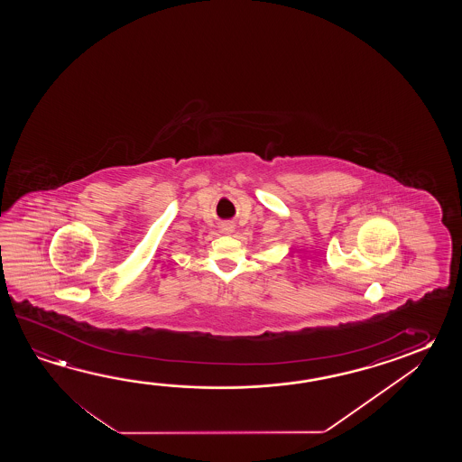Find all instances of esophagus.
<instances>
[{
    "label": "esophagus",
    "mask_w": 462,
    "mask_h": 462,
    "mask_svg": "<svg viewBox=\"0 0 462 462\" xmlns=\"http://www.w3.org/2000/svg\"><path fill=\"white\" fill-rule=\"evenodd\" d=\"M221 231H223L225 235H231V233H235V223H231V221L223 223V225H221Z\"/></svg>",
    "instance_id": "34e87169"
}]
</instances>
